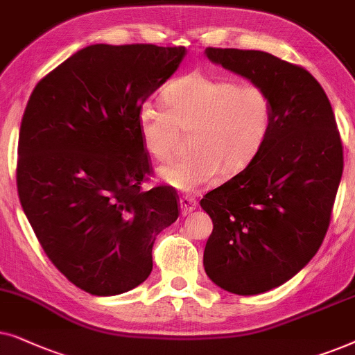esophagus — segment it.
I'll return each mask as SVG.
<instances>
[{
    "label": "esophagus",
    "mask_w": 355,
    "mask_h": 355,
    "mask_svg": "<svg viewBox=\"0 0 355 355\" xmlns=\"http://www.w3.org/2000/svg\"><path fill=\"white\" fill-rule=\"evenodd\" d=\"M180 211L183 216H188L190 212H193L196 209V201L193 200V198H188V196H182L180 198Z\"/></svg>",
    "instance_id": "1"
}]
</instances>
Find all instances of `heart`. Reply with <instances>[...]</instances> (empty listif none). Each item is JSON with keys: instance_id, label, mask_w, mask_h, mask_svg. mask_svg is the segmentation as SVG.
<instances>
[{"instance_id": "1", "label": "heart", "mask_w": 355, "mask_h": 355, "mask_svg": "<svg viewBox=\"0 0 355 355\" xmlns=\"http://www.w3.org/2000/svg\"><path fill=\"white\" fill-rule=\"evenodd\" d=\"M165 107L146 102L136 128L146 153L165 160L173 154L178 131L193 130L190 157L160 165V182L180 191L214 185L220 170L239 172L266 143L272 125L268 92L254 84L193 73L170 84Z\"/></svg>"}]
</instances>
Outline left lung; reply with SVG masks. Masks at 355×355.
<instances>
[{
	"label": "left lung",
	"instance_id": "left-lung-1",
	"mask_svg": "<svg viewBox=\"0 0 355 355\" xmlns=\"http://www.w3.org/2000/svg\"><path fill=\"white\" fill-rule=\"evenodd\" d=\"M205 55L264 89L272 103L259 153L200 202L214 225L202 257L209 279L230 294H263L318 252L343 177L341 138L331 103L306 69L259 50Z\"/></svg>",
	"mask_w": 355,
	"mask_h": 355
}]
</instances>
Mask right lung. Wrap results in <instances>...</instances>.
Listing matches in <instances>:
<instances>
[{
	"label": "right lung",
	"instance_id": "obj_1",
	"mask_svg": "<svg viewBox=\"0 0 355 355\" xmlns=\"http://www.w3.org/2000/svg\"><path fill=\"white\" fill-rule=\"evenodd\" d=\"M185 55V46L89 45L27 102L19 200L50 261L92 295L148 279L155 237L178 217L172 188L141 190L150 168L136 113Z\"/></svg>",
	"mask_w": 355,
	"mask_h": 355
}]
</instances>
